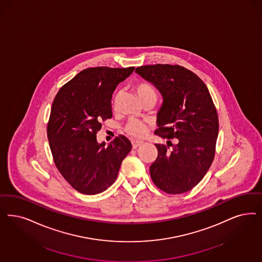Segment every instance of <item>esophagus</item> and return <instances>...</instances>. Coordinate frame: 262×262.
Instances as JSON below:
<instances>
[{
	"mask_svg": "<svg viewBox=\"0 0 262 262\" xmlns=\"http://www.w3.org/2000/svg\"><path fill=\"white\" fill-rule=\"evenodd\" d=\"M132 143H133V148L136 149L138 146L142 144V141H136V140H134Z\"/></svg>",
	"mask_w": 262,
	"mask_h": 262,
	"instance_id": "esophagus-1",
	"label": "esophagus"
}]
</instances>
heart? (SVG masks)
Returning a JSON list of instances; mask_svg holds the SVG:
<instances>
[{
	"instance_id": "1",
	"label": "heart",
	"mask_w": 262,
	"mask_h": 262,
	"mask_svg": "<svg viewBox=\"0 0 262 262\" xmlns=\"http://www.w3.org/2000/svg\"><path fill=\"white\" fill-rule=\"evenodd\" d=\"M136 92L142 101L147 99H157V92L153 86L148 83H139L136 85ZM126 134L135 138H142L146 135L147 126L139 120L132 119L127 122L125 127Z\"/></svg>"
}]
</instances>
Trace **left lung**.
<instances>
[{
	"instance_id": "left-lung-1",
	"label": "left lung",
	"mask_w": 262,
	"mask_h": 262,
	"mask_svg": "<svg viewBox=\"0 0 262 262\" xmlns=\"http://www.w3.org/2000/svg\"><path fill=\"white\" fill-rule=\"evenodd\" d=\"M136 72L163 97L156 135L176 138L175 144H156L151 178L169 194L189 191L203 179L215 156L219 119L209 90L196 74L180 66H142Z\"/></svg>"
}]
</instances>
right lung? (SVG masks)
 I'll list each match as a JSON object with an SVG mask.
<instances>
[{
  "mask_svg": "<svg viewBox=\"0 0 262 262\" xmlns=\"http://www.w3.org/2000/svg\"><path fill=\"white\" fill-rule=\"evenodd\" d=\"M135 68H90L58 92L47 126L50 150L58 170L73 189L98 194L115 182L121 163L132 150L126 136L105 148L97 133L101 120L112 117L111 99L119 83Z\"/></svg>",
  "mask_w": 262,
  "mask_h": 262,
  "instance_id": "obj_1",
  "label": "right lung"
}]
</instances>
